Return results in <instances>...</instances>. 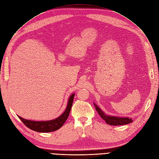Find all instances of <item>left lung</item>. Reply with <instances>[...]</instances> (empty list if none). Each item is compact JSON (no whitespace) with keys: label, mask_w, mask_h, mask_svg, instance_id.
I'll return each instance as SVG.
<instances>
[{"label":"left lung","mask_w":159,"mask_h":159,"mask_svg":"<svg viewBox=\"0 0 159 159\" xmlns=\"http://www.w3.org/2000/svg\"><path fill=\"white\" fill-rule=\"evenodd\" d=\"M94 106L95 107V110L97 112H98L99 116L101 117L102 120H104L106 123L108 125H127L130 123H132L133 121L131 118H122V117H116V116H108L105 114L102 110L96 105L94 103Z\"/></svg>","instance_id":"1"}]
</instances>
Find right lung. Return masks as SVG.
Wrapping results in <instances>:
<instances>
[{
	"mask_svg": "<svg viewBox=\"0 0 159 159\" xmlns=\"http://www.w3.org/2000/svg\"><path fill=\"white\" fill-rule=\"evenodd\" d=\"M75 93H73L70 98L68 99L67 105L64 112L58 118L49 121H36L25 120L21 117L18 116L19 118L22 121L25 125L29 127L30 129L34 131H37L39 133H50L59 129L61 127H62L64 123L67 120L69 115H70L71 107L73 102V98Z\"/></svg>",
	"mask_w": 159,
	"mask_h": 159,
	"instance_id": "obj_1",
	"label": "right lung"
}]
</instances>
